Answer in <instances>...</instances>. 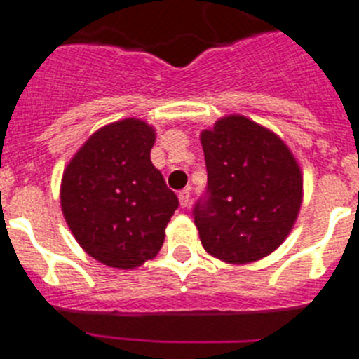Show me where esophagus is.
Segmentation results:
<instances>
[{
  "label": "esophagus",
  "instance_id": "obj_1",
  "mask_svg": "<svg viewBox=\"0 0 359 359\" xmlns=\"http://www.w3.org/2000/svg\"><path fill=\"white\" fill-rule=\"evenodd\" d=\"M177 199H180V204H182V208L189 206V203H190V189L182 190V192L177 194Z\"/></svg>",
  "mask_w": 359,
  "mask_h": 359
}]
</instances>
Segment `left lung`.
<instances>
[{"instance_id": "obj_1", "label": "left lung", "mask_w": 359, "mask_h": 359, "mask_svg": "<svg viewBox=\"0 0 359 359\" xmlns=\"http://www.w3.org/2000/svg\"><path fill=\"white\" fill-rule=\"evenodd\" d=\"M208 197L194 208L204 250L248 264L284 243L303 203L298 160L275 132L240 114L201 132Z\"/></svg>"}]
</instances>
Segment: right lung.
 I'll use <instances>...</instances> for the list:
<instances>
[{"mask_svg": "<svg viewBox=\"0 0 359 359\" xmlns=\"http://www.w3.org/2000/svg\"><path fill=\"white\" fill-rule=\"evenodd\" d=\"M155 128L126 118L98 128L72 156L61 180V211L83 250L134 269L155 257L177 197L151 163Z\"/></svg>", "mask_w": 359, "mask_h": 359, "instance_id": "obj_1", "label": "right lung"}]
</instances>
